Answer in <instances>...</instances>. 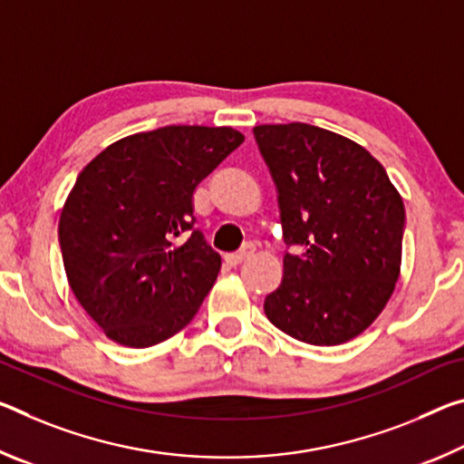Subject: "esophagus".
<instances>
[{
	"mask_svg": "<svg viewBox=\"0 0 464 464\" xmlns=\"http://www.w3.org/2000/svg\"><path fill=\"white\" fill-rule=\"evenodd\" d=\"M254 252H256V246L254 244H244V247H241L239 252H233V254L227 256V262L233 264V266H237V264H241L244 260L252 258Z\"/></svg>",
	"mask_w": 464,
	"mask_h": 464,
	"instance_id": "esophagus-1",
	"label": "esophagus"
}]
</instances>
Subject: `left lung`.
<instances>
[{
  "label": "left lung",
  "instance_id": "1",
  "mask_svg": "<svg viewBox=\"0 0 464 464\" xmlns=\"http://www.w3.org/2000/svg\"><path fill=\"white\" fill-rule=\"evenodd\" d=\"M276 186L283 281L264 299L268 320L301 343L351 341L378 318L401 270L407 225L386 169L353 140L310 123L256 126Z\"/></svg>",
  "mask_w": 464,
  "mask_h": 464
}]
</instances>
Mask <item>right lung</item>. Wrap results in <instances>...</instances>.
Listing matches in <instances>:
<instances>
[{
	"mask_svg": "<svg viewBox=\"0 0 464 464\" xmlns=\"http://www.w3.org/2000/svg\"><path fill=\"white\" fill-rule=\"evenodd\" d=\"M241 142L233 128L165 126L111 144L78 175L60 217L63 266L111 341L152 347L200 310L220 256L194 227V192Z\"/></svg>",
	"mask_w": 464,
	"mask_h": 464,
	"instance_id": "add662e5",
	"label": "right lung"
}]
</instances>
